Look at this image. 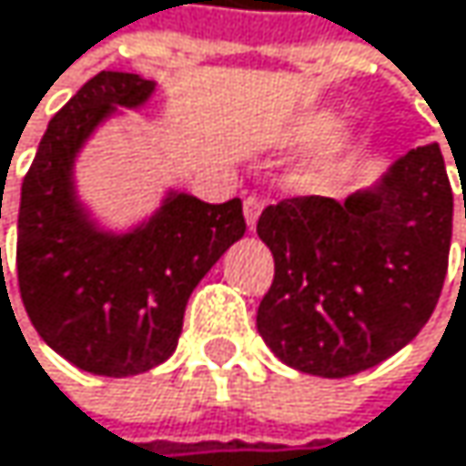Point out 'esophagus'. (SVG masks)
Wrapping results in <instances>:
<instances>
[{
  "mask_svg": "<svg viewBox=\"0 0 466 466\" xmlns=\"http://www.w3.org/2000/svg\"><path fill=\"white\" fill-rule=\"evenodd\" d=\"M262 207H265V201L257 198V196H248V198L243 201V212H246L248 228H257V220H259V215H262Z\"/></svg>",
  "mask_w": 466,
  "mask_h": 466,
  "instance_id": "34e87169",
  "label": "esophagus"
}]
</instances>
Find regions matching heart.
I'll return each instance as SVG.
<instances>
[{
  "mask_svg": "<svg viewBox=\"0 0 466 466\" xmlns=\"http://www.w3.org/2000/svg\"><path fill=\"white\" fill-rule=\"evenodd\" d=\"M333 124H336L333 111H314V114L300 116L287 130V138L289 141H314V138H321ZM352 141H355V127L350 122H339L337 127L319 141V147L303 160V166L295 171L292 182L303 190H311V187H319L322 182H328L333 177V171L339 168V163L344 160V155L350 152Z\"/></svg>",
  "mask_w": 466,
  "mask_h": 466,
  "instance_id": "heart-1",
  "label": "heart"
}]
</instances>
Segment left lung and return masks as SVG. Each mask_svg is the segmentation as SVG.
Masks as SVG:
<instances>
[{
    "label": "left lung",
    "mask_w": 466,
    "mask_h": 466,
    "mask_svg": "<svg viewBox=\"0 0 466 466\" xmlns=\"http://www.w3.org/2000/svg\"><path fill=\"white\" fill-rule=\"evenodd\" d=\"M257 231L276 259L257 314L265 344L303 374H360L407 347L440 300L453 231L440 144L410 149L344 201L270 204Z\"/></svg>",
    "instance_id": "obj_1"
}]
</instances>
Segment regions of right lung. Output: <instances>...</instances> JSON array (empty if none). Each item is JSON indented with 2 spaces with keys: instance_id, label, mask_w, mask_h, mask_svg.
I'll use <instances>...</instances> for the list:
<instances>
[{
  "instance_id": "obj_1",
  "label": "right lung",
  "mask_w": 466,
  "mask_h": 466,
  "mask_svg": "<svg viewBox=\"0 0 466 466\" xmlns=\"http://www.w3.org/2000/svg\"><path fill=\"white\" fill-rule=\"evenodd\" d=\"M155 81L103 70L48 122L21 185L18 289L40 339L81 371L133 377L160 366L182 333L190 292L246 235L243 201L168 193L125 235L97 228L76 198L73 163L116 106L138 108Z\"/></svg>"
}]
</instances>
